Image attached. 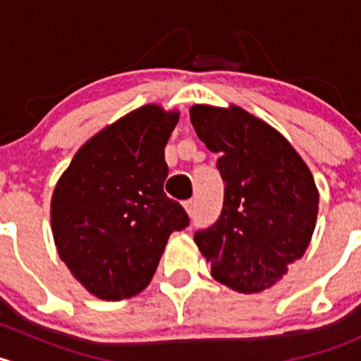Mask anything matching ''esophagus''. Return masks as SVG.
Returning <instances> with one entry per match:
<instances>
[{"instance_id": "34e87169", "label": "esophagus", "mask_w": 361, "mask_h": 361, "mask_svg": "<svg viewBox=\"0 0 361 361\" xmlns=\"http://www.w3.org/2000/svg\"><path fill=\"white\" fill-rule=\"evenodd\" d=\"M185 209H187V213L190 214V216H194L195 214V209H197V201L195 199H190V201H185Z\"/></svg>"}]
</instances>
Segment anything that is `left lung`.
I'll return each instance as SVG.
<instances>
[{
	"label": "left lung",
	"instance_id": "obj_1",
	"mask_svg": "<svg viewBox=\"0 0 361 361\" xmlns=\"http://www.w3.org/2000/svg\"><path fill=\"white\" fill-rule=\"evenodd\" d=\"M199 140L220 155L224 207L195 245L221 285L257 293L278 283L311 243L318 188L292 145L264 120L239 106L194 104Z\"/></svg>",
	"mask_w": 361,
	"mask_h": 361
}]
</instances>
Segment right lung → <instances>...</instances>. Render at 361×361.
Listing matches in <instances>:
<instances>
[{"instance_id":"right-lung-1","label":"right lung","mask_w":361,"mask_h":361,"mask_svg":"<svg viewBox=\"0 0 361 361\" xmlns=\"http://www.w3.org/2000/svg\"><path fill=\"white\" fill-rule=\"evenodd\" d=\"M178 116L157 104L130 111L90 137L57 181L54 241L96 297L122 300L147 288L169 235L190 221L164 194V148Z\"/></svg>"}]
</instances>
